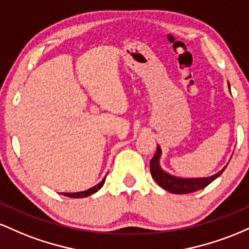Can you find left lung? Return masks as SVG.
I'll list each match as a JSON object with an SVG mask.
<instances>
[{
    "label": "left lung",
    "instance_id": "8db88e82",
    "mask_svg": "<svg viewBox=\"0 0 249 249\" xmlns=\"http://www.w3.org/2000/svg\"><path fill=\"white\" fill-rule=\"evenodd\" d=\"M161 154L160 147L157 146V152L154 153L153 158L150 161V171L151 176L154 179V181L159 185V186L164 188V190L168 191L171 193L176 194H188L196 192V191L202 190L213 180H215L218 177L225 171L221 170L219 173L214 174L212 177L208 178H196V179H182V178H176V177L170 176V174L164 172L159 166V157Z\"/></svg>",
    "mask_w": 249,
    "mask_h": 249
}]
</instances>
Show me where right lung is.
I'll list each match as a JSON object with an SVG mask.
<instances>
[{"mask_svg": "<svg viewBox=\"0 0 249 249\" xmlns=\"http://www.w3.org/2000/svg\"><path fill=\"white\" fill-rule=\"evenodd\" d=\"M104 181L105 179H103L101 182H99L98 185H96L95 187L90 188V190H87V191H83V192H77V193H61L63 196H69V198H85V196H91V194L96 193L97 191L99 190V188H102L103 185H104Z\"/></svg>", "mask_w": 249, "mask_h": 249, "instance_id": "obj_1", "label": "right lung"}]
</instances>
